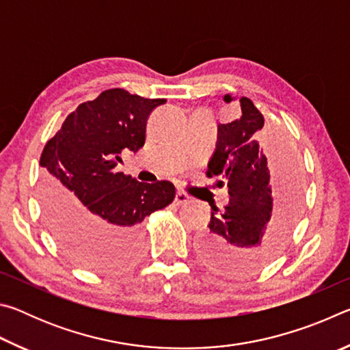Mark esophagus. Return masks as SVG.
<instances>
[{
  "label": "esophagus",
  "mask_w": 350,
  "mask_h": 350,
  "mask_svg": "<svg viewBox=\"0 0 350 350\" xmlns=\"http://www.w3.org/2000/svg\"><path fill=\"white\" fill-rule=\"evenodd\" d=\"M174 202L177 205H185V204L189 202V196H188L187 193H183V191H177L176 193V198H174Z\"/></svg>",
  "instance_id": "esophagus-1"
}]
</instances>
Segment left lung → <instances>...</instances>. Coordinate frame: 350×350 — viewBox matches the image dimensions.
I'll list each match as a JSON object with an SVG mask.
<instances>
[{
    "instance_id": "obj_1",
    "label": "left lung",
    "mask_w": 350,
    "mask_h": 350,
    "mask_svg": "<svg viewBox=\"0 0 350 350\" xmlns=\"http://www.w3.org/2000/svg\"><path fill=\"white\" fill-rule=\"evenodd\" d=\"M227 103L232 96L224 97ZM242 116L217 126L216 150L206 174L219 176L230 200L225 210L211 206L208 227L199 238V252L206 265L224 273H250L280 252L298 208L301 180L287 152V171L281 179L270 177L265 150L258 137L264 117L250 98L239 100ZM274 193H271V188Z\"/></svg>"
}]
</instances>
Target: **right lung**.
I'll return each mask as SVG.
<instances>
[{
  "label": "right lung",
  "mask_w": 350,
  "mask_h": 350,
  "mask_svg": "<svg viewBox=\"0 0 350 350\" xmlns=\"http://www.w3.org/2000/svg\"><path fill=\"white\" fill-rule=\"evenodd\" d=\"M165 102L120 88L103 91L70 112L41 152L47 221L68 256L83 267L128 264L139 250L144 219L173 202L171 182H139L116 170L122 151L137 152L145 145L148 117Z\"/></svg>",
  "instance_id": "add662e5"
}]
</instances>
